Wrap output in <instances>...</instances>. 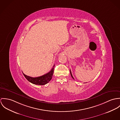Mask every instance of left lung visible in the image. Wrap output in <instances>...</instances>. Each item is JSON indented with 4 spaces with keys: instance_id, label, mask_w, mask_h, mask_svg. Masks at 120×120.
<instances>
[{
    "instance_id": "obj_1",
    "label": "left lung",
    "mask_w": 120,
    "mask_h": 120,
    "mask_svg": "<svg viewBox=\"0 0 120 120\" xmlns=\"http://www.w3.org/2000/svg\"><path fill=\"white\" fill-rule=\"evenodd\" d=\"M70 75H71V76L72 78L73 79H74V78L73 77V75H72V73H71V70H70Z\"/></svg>"
}]
</instances>
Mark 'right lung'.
I'll use <instances>...</instances> for the list:
<instances>
[{"label":"right lung","mask_w":120,"mask_h":120,"mask_svg":"<svg viewBox=\"0 0 120 120\" xmlns=\"http://www.w3.org/2000/svg\"><path fill=\"white\" fill-rule=\"evenodd\" d=\"M54 66H55V65H54L53 68L49 72L47 73V74L43 75H42L41 76H39L38 77H32L26 75L23 73V74L25 76V77L26 78V79L27 80H28L29 82H30L31 83L35 85H44L48 83L52 79V75L53 74Z\"/></svg>","instance_id":"1"}]
</instances>
